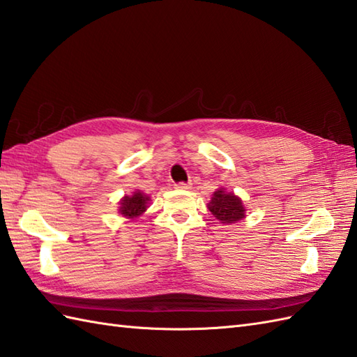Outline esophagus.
Listing matches in <instances>:
<instances>
[{"label":"esophagus","mask_w":357,"mask_h":357,"mask_svg":"<svg viewBox=\"0 0 357 357\" xmlns=\"http://www.w3.org/2000/svg\"><path fill=\"white\" fill-rule=\"evenodd\" d=\"M190 187H192L190 182H178V184H175V188H178V190H188Z\"/></svg>","instance_id":"34e87169"}]
</instances>
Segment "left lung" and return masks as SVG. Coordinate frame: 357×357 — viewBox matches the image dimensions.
<instances>
[{"label":"left lung","mask_w":357,"mask_h":357,"mask_svg":"<svg viewBox=\"0 0 357 357\" xmlns=\"http://www.w3.org/2000/svg\"><path fill=\"white\" fill-rule=\"evenodd\" d=\"M208 210L222 223H236L245 218V206L242 201L233 193H225L222 188L214 192L211 202L208 204Z\"/></svg>","instance_id":"1"}]
</instances>
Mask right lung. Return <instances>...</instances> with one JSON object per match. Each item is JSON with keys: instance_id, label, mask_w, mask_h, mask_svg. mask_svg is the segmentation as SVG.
Returning <instances> with one entry per match:
<instances>
[{"instance_id": "obj_1", "label": "right lung", "mask_w": 357, "mask_h": 357, "mask_svg": "<svg viewBox=\"0 0 357 357\" xmlns=\"http://www.w3.org/2000/svg\"><path fill=\"white\" fill-rule=\"evenodd\" d=\"M149 197L144 193L135 192L132 196H124L120 202V213L124 218L134 219L138 218L139 214H143L147 208Z\"/></svg>"}]
</instances>
